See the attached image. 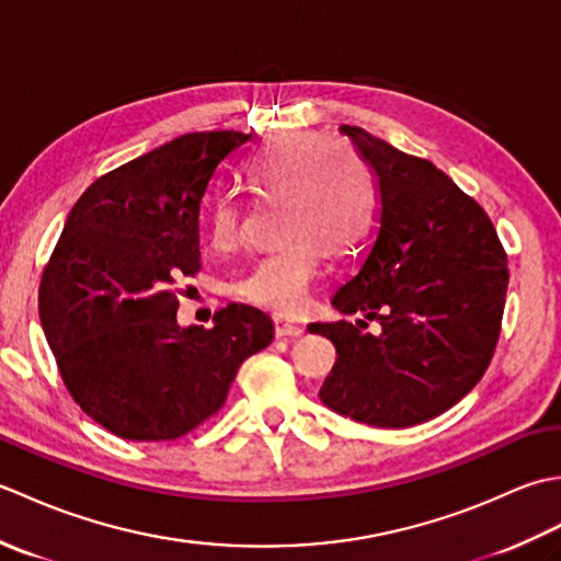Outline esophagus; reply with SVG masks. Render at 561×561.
<instances>
[{
    "label": "esophagus",
    "instance_id": "esophagus-1",
    "mask_svg": "<svg viewBox=\"0 0 561 561\" xmlns=\"http://www.w3.org/2000/svg\"><path fill=\"white\" fill-rule=\"evenodd\" d=\"M274 335L277 337H301L304 325L291 323V320H284V318H274Z\"/></svg>",
    "mask_w": 561,
    "mask_h": 561
}]
</instances>
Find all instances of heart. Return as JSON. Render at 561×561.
Instances as JSON below:
<instances>
[{
	"label": "heart",
	"mask_w": 561,
	"mask_h": 561,
	"mask_svg": "<svg viewBox=\"0 0 561 561\" xmlns=\"http://www.w3.org/2000/svg\"><path fill=\"white\" fill-rule=\"evenodd\" d=\"M245 183L262 199L279 202V241L238 282L248 301L274 313H299L320 274V245L347 250L362 233L368 205V175L362 159L316 135L274 139L248 165ZM211 241L233 248L243 236V207L221 197L211 211Z\"/></svg>",
	"instance_id": "obj_1"
}]
</instances>
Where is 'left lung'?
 Masks as SVG:
<instances>
[{"label": "left lung", "mask_w": 561, "mask_h": 561, "mask_svg": "<svg viewBox=\"0 0 561 561\" xmlns=\"http://www.w3.org/2000/svg\"><path fill=\"white\" fill-rule=\"evenodd\" d=\"M376 183L374 229L359 267L332 296L340 313L378 319V336L347 320L311 323L337 362L320 400L354 422L422 424L478 386L502 330L508 270L486 211L436 169L362 127L342 125Z\"/></svg>", "instance_id": "obj_1"}]
</instances>
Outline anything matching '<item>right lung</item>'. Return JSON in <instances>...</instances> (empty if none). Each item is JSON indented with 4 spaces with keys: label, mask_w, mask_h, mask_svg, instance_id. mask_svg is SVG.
<instances>
[{
    "label": "right lung",
    "mask_w": 561,
    "mask_h": 561,
    "mask_svg": "<svg viewBox=\"0 0 561 561\" xmlns=\"http://www.w3.org/2000/svg\"><path fill=\"white\" fill-rule=\"evenodd\" d=\"M250 135L190 133L101 175L71 207L38 311L69 396L127 440H173L221 410L272 320L231 304L181 328L175 282L199 272V205Z\"/></svg>",
    "instance_id": "1"
}]
</instances>
